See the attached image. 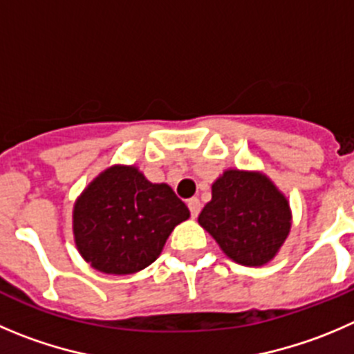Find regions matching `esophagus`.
Wrapping results in <instances>:
<instances>
[{
	"instance_id": "1",
	"label": "esophagus",
	"mask_w": 354,
	"mask_h": 354,
	"mask_svg": "<svg viewBox=\"0 0 354 354\" xmlns=\"http://www.w3.org/2000/svg\"><path fill=\"white\" fill-rule=\"evenodd\" d=\"M187 207H189V212L193 217H198V214H200L201 210V203L198 198H191V200H187Z\"/></svg>"
}]
</instances>
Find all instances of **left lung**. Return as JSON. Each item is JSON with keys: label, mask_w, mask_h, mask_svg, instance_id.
<instances>
[{"label": "left lung", "mask_w": 354, "mask_h": 354, "mask_svg": "<svg viewBox=\"0 0 354 354\" xmlns=\"http://www.w3.org/2000/svg\"><path fill=\"white\" fill-rule=\"evenodd\" d=\"M198 222L234 262L262 266L287 240L290 207L266 175L225 170L212 186V201Z\"/></svg>", "instance_id": "left-lung-1"}]
</instances>
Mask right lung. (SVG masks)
I'll list each match as a JSON object with an SVG mask.
<instances>
[{"instance_id": "add662e5", "label": "right lung", "mask_w": 354, "mask_h": 354, "mask_svg": "<svg viewBox=\"0 0 354 354\" xmlns=\"http://www.w3.org/2000/svg\"><path fill=\"white\" fill-rule=\"evenodd\" d=\"M189 217L167 184H151L136 167H111L74 205L76 247L92 268L130 274L156 261L174 227Z\"/></svg>"}]
</instances>
